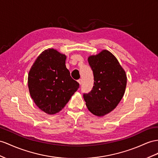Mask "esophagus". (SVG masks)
<instances>
[{
    "label": "esophagus",
    "mask_w": 158,
    "mask_h": 158,
    "mask_svg": "<svg viewBox=\"0 0 158 158\" xmlns=\"http://www.w3.org/2000/svg\"><path fill=\"white\" fill-rule=\"evenodd\" d=\"M82 82H83V81H82L81 79H79L78 80V83H79V85H81V84H82Z\"/></svg>",
    "instance_id": "esophagus-1"
}]
</instances>
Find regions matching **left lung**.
<instances>
[{
  "label": "left lung",
  "mask_w": 158,
  "mask_h": 158,
  "mask_svg": "<svg viewBox=\"0 0 158 158\" xmlns=\"http://www.w3.org/2000/svg\"><path fill=\"white\" fill-rule=\"evenodd\" d=\"M88 62L94 73V85L83 98L89 111L102 117L114 110L122 99L127 75L118 60L107 50L90 55Z\"/></svg>",
  "instance_id": "8db88e82"
}]
</instances>
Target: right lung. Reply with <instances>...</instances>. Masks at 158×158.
<instances>
[{
    "label": "right lung",
    "mask_w": 158,
    "mask_h": 158,
    "mask_svg": "<svg viewBox=\"0 0 158 158\" xmlns=\"http://www.w3.org/2000/svg\"><path fill=\"white\" fill-rule=\"evenodd\" d=\"M67 56L54 48L40 53L28 75L31 98L47 114H57L79 87L65 65Z\"/></svg>",
    "instance_id": "1"
}]
</instances>
